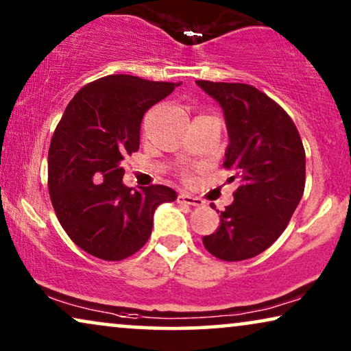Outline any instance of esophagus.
<instances>
[{"label": "esophagus", "mask_w": 351, "mask_h": 351, "mask_svg": "<svg viewBox=\"0 0 351 351\" xmlns=\"http://www.w3.org/2000/svg\"><path fill=\"white\" fill-rule=\"evenodd\" d=\"M177 199H179V203L182 204H190V206H203L204 201L201 198H196V196H191L189 193H180L177 196Z\"/></svg>", "instance_id": "1"}]
</instances>
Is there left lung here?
Here are the masks:
<instances>
[{
    "mask_svg": "<svg viewBox=\"0 0 351 351\" xmlns=\"http://www.w3.org/2000/svg\"><path fill=\"white\" fill-rule=\"evenodd\" d=\"M196 84L223 110L228 147L223 166L238 177L234 201L220 210V225L203 244L214 257H256L280 238L305 189V150L294 121L275 100L251 84ZM219 213V210H217Z\"/></svg>",
    "mask_w": 351,
    "mask_h": 351,
    "instance_id": "obj_1",
    "label": "left lung"
}]
</instances>
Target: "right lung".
Returning <instances> with one entry per match:
<instances>
[{
	"instance_id": "1",
	"label": "right lung",
	"mask_w": 351,
	"mask_h": 351,
	"mask_svg": "<svg viewBox=\"0 0 351 351\" xmlns=\"http://www.w3.org/2000/svg\"><path fill=\"white\" fill-rule=\"evenodd\" d=\"M179 84L108 75L66 105L47 155V186L62 228L90 256L114 262L136 254L155 209L177 198L166 185L132 191L121 162L138 150L143 113Z\"/></svg>"
}]
</instances>
